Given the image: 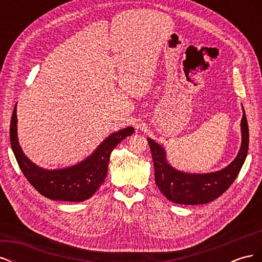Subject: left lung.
<instances>
[{
  "instance_id": "1",
  "label": "left lung",
  "mask_w": 262,
  "mask_h": 262,
  "mask_svg": "<svg viewBox=\"0 0 262 262\" xmlns=\"http://www.w3.org/2000/svg\"><path fill=\"white\" fill-rule=\"evenodd\" d=\"M242 145L235 160L227 167L208 173H189L177 170L166 160L165 149L147 138L152 152L155 182L161 192L171 202L187 205L209 203L217 199L238 176L248 153L249 130L243 108Z\"/></svg>"
}]
</instances>
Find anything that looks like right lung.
<instances>
[{
    "label": "right lung",
    "mask_w": 262,
    "mask_h": 262,
    "mask_svg": "<svg viewBox=\"0 0 262 262\" xmlns=\"http://www.w3.org/2000/svg\"><path fill=\"white\" fill-rule=\"evenodd\" d=\"M133 132L132 126H128L110 134L91 156L81 163L71 167L53 170L39 167L23 153L17 138L16 105L12 115L10 138L19 168L39 193L51 200L81 202L93 196L105 181L113 149Z\"/></svg>",
    "instance_id": "right-lung-1"
}]
</instances>
